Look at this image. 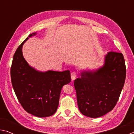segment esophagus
Masks as SVG:
<instances>
[{"label":"esophagus","mask_w":134,"mask_h":134,"mask_svg":"<svg viewBox=\"0 0 134 134\" xmlns=\"http://www.w3.org/2000/svg\"><path fill=\"white\" fill-rule=\"evenodd\" d=\"M76 77H77V74L75 71H73L71 73V80H75L76 79Z\"/></svg>","instance_id":"1"}]
</instances>
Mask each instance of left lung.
<instances>
[{
	"label": "left lung",
	"instance_id": "8db88e82",
	"mask_svg": "<svg viewBox=\"0 0 134 134\" xmlns=\"http://www.w3.org/2000/svg\"><path fill=\"white\" fill-rule=\"evenodd\" d=\"M74 80L77 100L83 115L96 118L112 110L118 100L126 77L122 53L109 52L96 70H83Z\"/></svg>",
	"mask_w": 134,
	"mask_h": 134
}]
</instances>
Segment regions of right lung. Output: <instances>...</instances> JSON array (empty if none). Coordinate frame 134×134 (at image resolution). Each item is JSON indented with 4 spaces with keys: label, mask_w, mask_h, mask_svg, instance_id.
I'll return each mask as SVG.
<instances>
[{
    "label": "right lung",
    "mask_w": 134,
    "mask_h": 134,
    "mask_svg": "<svg viewBox=\"0 0 134 134\" xmlns=\"http://www.w3.org/2000/svg\"><path fill=\"white\" fill-rule=\"evenodd\" d=\"M37 32L31 34L13 55L11 81L18 100L27 112L35 116H50L58 108L63 86L71 81L69 70L41 71L30 66L22 54L25 42Z\"/></svg>",
    "instance_id": "1"
}]
</instances>
